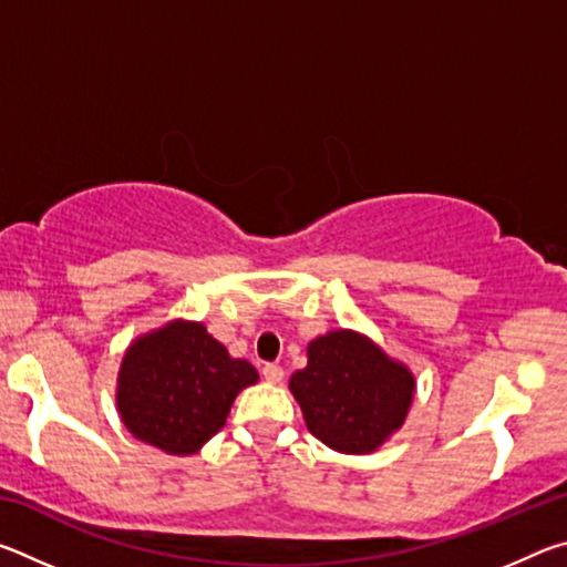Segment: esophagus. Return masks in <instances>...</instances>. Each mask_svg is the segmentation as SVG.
I'll list each match as a JSON object with an SVG mask.
<instances>
[{"label":"esophagus","instance_id":"1","mask_svg":"<svg viewBox=\"0 0 567 567\" xmlns=\"http://www.w3.org/2000/svg\"><path fill=\"white\" fill-rule=\"evenodd\" d=\"M262 375H265V380H267V382H272V385H277V382H282V378H285V370L280 368V364L267 362L265 368H262Z\"/></svg>","mask_w":567,"mask_h":567}]
</instances>
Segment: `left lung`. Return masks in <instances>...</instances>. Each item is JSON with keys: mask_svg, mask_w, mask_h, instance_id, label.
Instances as JSON below:
<instances>
[{"mask_svg": "<svg viewBox=\"0 0 567 567\" xmlns=\"http://www.w3.org/2000/svg\"><path fill=\"white\" fill-rule=\"evenodd\" d=\"M307 430L344 455H368L398 433L415 395V378L375 342L332 330L307 344V368L290 378Z\"/></svg>", "mask_w": 567, "mask_h": 567, "instance_id": "1", "label": "left lung"}]
</instances>
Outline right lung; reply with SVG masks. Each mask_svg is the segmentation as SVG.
I'll return each instance as SVG.
<instances>
[{
    "instance_id": "add662e5",
    "label": "right lung",
    "mask_w": 567,
    "mask_h": 567,
    "mask_svg": "<svg viewBox=\"0 0 567 567\" xmlns=\"http://www.w3.org/2000/svg\"><path fill=\"white\" fill-rule=\"evenodd\" d=\"M260 380L229 358L203 322L175 320L134 340L117 375V410L130 433L169 455H192L225 427L239 390Z\"/></svg>"
}]
</instances>
